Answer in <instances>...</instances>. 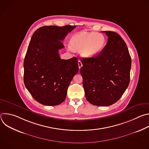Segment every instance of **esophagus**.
Listing matches in <instances>:
<instances>
[{
    "label": "esophagus",
    "instance_id": "34e87169",
    "mask_svg": "<svg viewBox=\"0 0 149 149\" xmlns=\"http://www.w3.org/2000/svg\"><path fill=\"white\" fill-rule=\"evenodd\" d=\"M78 67H79V68L80 69L81 68V67L82 66V62L80 60H78Z\"/></svg>",
    "mask_w": 149,
    "mask_h": 149
}]
</instances>
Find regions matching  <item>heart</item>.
Masks as SVG:
<instances>
[{
	"instance_id": "obj_1",
	"label": "heart",
	"mask_w": 149,
	"mask_h": 149,
	"mask_svg": "<svg viewBox=\"0 0 149 149\" xmlns=\"http://www.w3.org/2000/svg\"><path fill=\"white\" fill-rule=\"evenodd\" d=\"M106 45L105 36L97 32H81L71 37L70 48L75 51H79L82 56L91 58L99 54Z\"/></svg>"
}]
</instances>
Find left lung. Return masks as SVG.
I'll use <instances>...</instances> for the list:
<instances>
[{
	"mask_svg": "<svg viewBox=\"0 0 149 149\" xmlns=\"http://www.w3.org/2000/svg\"><path fill=\"white\" fill-rule=\"evenodd\" d=\"M108 41L97 55L81 59L80 73L87 100L93 105L109 106L123 95L130 82L132 59L123 38L104 31Z\"/></svg>",
	"mask_w": 149,
	"mask_h": 149,
	"instance_id": "1",
	"label": "left lung"
}]
</instances>
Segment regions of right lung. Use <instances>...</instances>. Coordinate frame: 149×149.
<instances>
[{
	"instance_id": "right-lung-1",
	"label": "right lung",
	"mask_w": 149,
	"mask_h": 149,
	"mask_svg": "<svg viewBox=\"0 0 149 149\" xmlns=\"http://www.w3.org/2000/svg\"><path fill=\"white\" fill-rule=\"evenodd\" d=\"M75 26H46L33 34L25 57L24 84L38 102L57 105L65 100L67 90L78 72L76 57L61 59L59 50L62 41Z\"/></svg>"
}]
</instances>
